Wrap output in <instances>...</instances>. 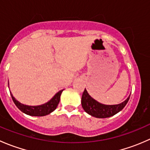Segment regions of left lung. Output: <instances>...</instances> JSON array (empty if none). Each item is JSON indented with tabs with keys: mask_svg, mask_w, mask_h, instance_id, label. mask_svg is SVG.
<instances>
[{
	"mask_svg": "<svg viewBox=\"0 0 150 150\" xmlns=\"http://www.w3.org/2000/svg\"><path fill=\"white\" fill-rule=\"evenodd\" d=\"M129 99L130 96L122 103L114 105H107L99 103V102L93 99L85 88L81 99V104L84 111L90 115L97 118H106L112 117L121 111L128 103Z\"/></svg>",
	"mask_w": 150,
	"mask_h": 150,
	"instance_id": "1",
	"label": "left lung"
}]
</instances>
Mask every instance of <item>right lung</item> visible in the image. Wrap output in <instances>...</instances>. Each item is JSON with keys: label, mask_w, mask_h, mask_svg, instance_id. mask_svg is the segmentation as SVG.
I'll use <instances>...</instances> for the list:
<instances>
[{"label": "right lung", "mask_w": 150, "mask_h": 150, "mask_svg": "<svg viewBox=\"0 0 150 150\" xmlns=\"http://www.w3.org/2000/svg\"><path fill=\"white\" fill-rule=\"evenodd\" d=\"M63 90L59 91L57 92L51 100L48 101L46 103L41 104V105L38 106H29L20 103L19 101L16 100L13 95L11 93V96L13 102H14L15 105L18 107L19 110L24 112L25 114L28 115L30 116H45L47 115L50 114L53 111L57 109V106L60 101V96H61Z\"/></svg>", "instance_id": "right-lung-1"}]
</instances>
